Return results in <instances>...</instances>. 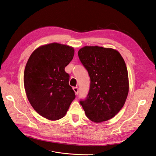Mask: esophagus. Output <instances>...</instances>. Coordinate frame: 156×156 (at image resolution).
<instances>
[{"instance_id": "1", "label": "esophagus", "mask_w": 156, "mask_h": 156, "mask_svg": "<svg viewBox=\"0 0 156 156\" xmlns=\"http://www.w3.org/2000/svg\"><path fill=\"white\" fill-rule=\"evenodd\" d=\"M73 90H74V92H75V94H76V95H77L78 94V93H79V88H78V87H73Z\"/></svg>"}]
</instances>
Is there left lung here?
<instances>
[{
  "label": "left lung",
  "mask_w": 156,
  "mask_h": 156,
  "mask_svg": "<svg viewBox=\"0 0 156 156\" xmlns=\"http://www.w3.org/2000/svg\"><path fill=\"white\" fill-rule=\"evenodd\" d=\"M78 56L90 79L87 97L80 101L87 116L96 123L112 119L123 107L129 92L124 60L118 51L99 46L84 47Z\"/></svg>",
  "instance_id": "left-lung-1"
}]
</instances>
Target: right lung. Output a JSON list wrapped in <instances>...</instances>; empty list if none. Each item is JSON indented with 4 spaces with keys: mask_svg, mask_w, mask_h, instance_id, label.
<instances>
[{
    "mask_svg": "<svg viewBox=\"0 0 156 156\" xmlns=\"http://www.w3.org/2000/svg\"><path fill=\"white\" fill-rule=\"evenodd\" d=\"M74 56L72 47L52 43L31 54L24 72V87L33 108L45 119L63 118L75 98L65 67Z\"/></svg>",
    "mask_w": 156,
    "mask_h": 156,
    "instance_id": "obj_1",
    "label": "right lung"
}]
</instances>
